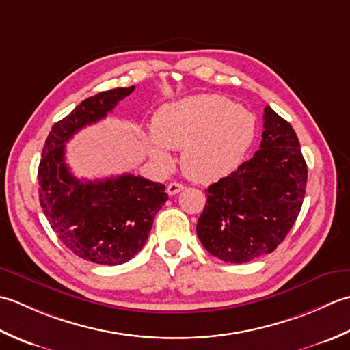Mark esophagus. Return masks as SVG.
I'll return each instance as SVG.
<instances>
[{
    "label": "esophagus",
    "instance_id": "34e87169",
    "mask_svg": "<svg viewBox=\"0 0 350 350\" xmlns=\"http://www.w3.org/2000/svg\"><path fill=\"white\" fill-rule=\"evenodd\" d=\"M183 189H184L183 184H180V183H170L167 185V193L169 195H176V193H180Z\"/></svg>",
    "mask_w": 350,
    "mask_h": 350
}]
</instances>
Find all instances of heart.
Instances as JSON below:
<instances>
[{
  "label": "heart",
  "mask_w": 350,
  "mask_h": 350,
  "mask_svg": "<svg viewBox=\"0 0 350 350\" xmlns=\"http://www.w3.org/2000/svg\"><path fill=\"white\" fill-rule=\"evenodd\" d=\"M152 135L142 142L155 161L167 165L166 148L181 149V169L198 183H213L239 167L255 139V116L222 95H195L160 107Z\"/></svg>",
  "instance_id": "1"
}]
</instances>
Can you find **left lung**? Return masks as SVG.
Instances as JSON below:
<instances>
[{"label":"left lung","instance_id":"left-lung-1","mask_svg":"<svg viewBox=\"0 0 350 350\" xmlns=\"http://www.w3.org/2000/svg\"><path fill=\"white\" fill-rule=\"evenodd\" d=\"M260 149L206 193L196 232L213 256L252 261L273 252L301 211L306 163L293 128L267 105Z\"/></svg>","mask_w":350,"mask_h":350}]
</instances>
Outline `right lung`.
<instances>
[{
  "mask_svg": "<svg viewBox=\"0 0 350 350\" xmlns=\"http://www.w3.org/2000/svg\"><path fill=\"white\" fill-rule=\"evenodd\" d=\"M134 90L118 88L84 99L49 131L39 165V201L49 225L70 252L96 265L118 266L145 246L165 202V184L133 174L78 180L65 163V144L107 116Z\"/></svg>",
  "mask_w": 350,
  "mask_h": 350,
  "instance_id": "1",
  "label": "right lung"
}]
</instances>
